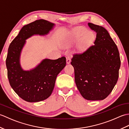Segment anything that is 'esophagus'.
Wrapping results in <instances>:
<instances>
[{
  "label": "esophagus",
  "mask_w": 129,
  "mask_h": 129,
  "mask_svg": "<svg viewBox=\"0 0 129 129\" xmlns=\"http://www.w3.org/2000/svg\"><path fill=\"white\" fill-rule=\"evenodd\" d=\"M70 61H71V59H70V57L67 56V64H70Z\"/></svg>",
  "instance_id": "obj_1"
}]
</instances>
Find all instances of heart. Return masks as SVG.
<instances>
[{"instance_id": "heart-1", "label": "heart", "mask_w": 129, "mask_h": 129, "mask_svg": "<svg viewBox=\"0 0 129 129\" xmlns=\"http://www.w3.org/2000/svg\"><path fill=\"white\" fill-rule=\"evenodd\" d=\"M94 39V35L91 32H87L85 29L78 28L70 32L64 38L62 44L65 46H70L81 40L78 45L77 50L83 52L90 45Z\"/></svg>"}]
</instances>
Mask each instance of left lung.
I'll list each match as a JSON object with an SVG mask.
<instances>
[{
  "label": "left lung",
  "mask_w": 129,
  "mask_h": 129,
  "mask_svg": "<svg viewBox=\"0 0 129 129\" xmlns=\"http://www.w3.org/2000/svg\"><path fill=\"white\" fill-rule=\"evenodd\" d=\"M88 25L96 33L94 45L83 54L74 55L71 64L82 96L87 100H102L110 94L118 80L119 52L106 29L90 23Z\"/></svg>",
  "instance_id": "8db88e82"
}]
</instances>
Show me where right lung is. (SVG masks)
Returning a JSON list of instances; mask_svg holds the SVG:
<instances>
[{
    "mask_svg": "<svg viewBox=\"0 0 129 129\" xmlns=\"http://www.w3.org/2000/svg\"><path fill=\"white\" fill-rule=\"evenodd\" d=\"M55 26L40 19L24 25L9 46L6 59L8 78L11 87L19 97L30 103L44 100L51 95L56 78L66 65V58L43 59L36 67L24 70L20 62L26 40L35 35H46Z\"/></svg>",
    "mask_w": 129,
    "mask_h": 129,
    "instance_id": "obj_1",
    "label": "right lung"
}]
</instances>
